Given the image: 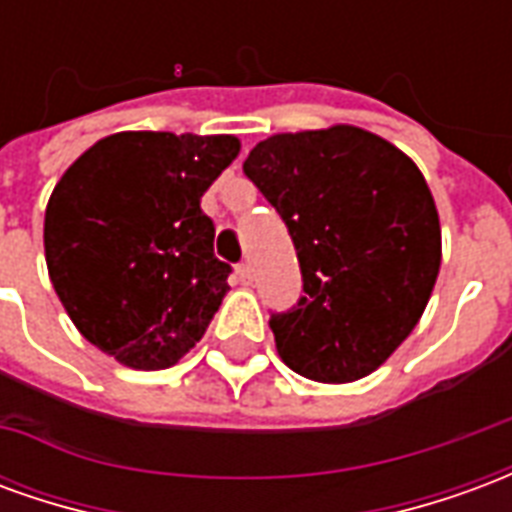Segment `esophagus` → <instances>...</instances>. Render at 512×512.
<instances>
[{
	"label": "esophagus",
	"instance_id": "esophagus-1",
	"mask_svg": "<svg viewBox=\"0 0 512 512\" xmlns=\"http://www.w3.org/2000/svg\"><path fill=\"white\" fill-rule=\"evenodd\" d=\"M238 279L244 282V285H252V266L249 263H238Z\"/></svg>",
	"mask_w": 512,
	"mask_h": 512
}]
</instances>
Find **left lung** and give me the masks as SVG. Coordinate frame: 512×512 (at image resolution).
<instances>
[{
  "label": "left lung",
  "mask_w": 512,
  "mask_h": 512,
  "mask_svg": "<svg viewBox=\"0 0 512 512\" xmlns=\"http://www.w3.org/2000/svg\"><path fill=\"white\" fill-rule=\"evenodd\" d=\"M299 255L304 296L271 318L282 362L321 384L384 365L422 318L441 266V224L419 167L365 128L274 134L244 161Z\"/></svg>",
  "instance_id": "left-lung-1"
}]
</instances>
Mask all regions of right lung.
Here are the masks:
<instances>
[{
	"mask_svg": "<svg viewBox=\"0 0 512 512\" xmlns=\"http://www.w3.org/2000/svg\"><path fill=\"white\" fill-rule=\"evenodd\" d=\"M241 153L233 134L120 131L65 169L46 205L51 285L73 326L131 370L178 365L227 296L200 200Z\"/></svg>",
	"mask_w": 512,
	"mask_h": 512,
	"instance_id": "right-lung-1",
	"label": "right lung"
}]
</instances>
